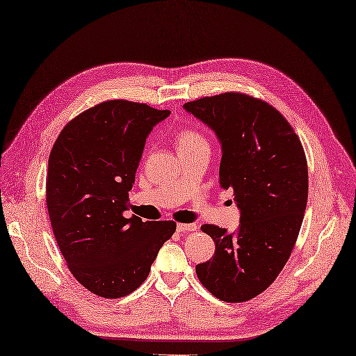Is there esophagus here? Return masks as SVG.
I'll return each mask as SVG.
<instances>
[{
    "mask_svg": "<svg viewBox=\"0 0 356 356\" xmlns=\"http://www.w3.org/2000/svg\"><path fill=\"white\" fill-rule=\"evenodd\" d=\"M177 231L184 234V232H191V231H197V225L195 224H178Z\"/></svg>",
    "mask_w": 356,
    "mask_h": 356,
    "instance_id": "esophagus-1",
    "label": "esophagus"
}]
</instances>
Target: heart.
I'll return each mask as SVG.
<instances>
[{
	"label": "heart",
	"mask_w": 356,
	"mask_h": 356,
	"mask_svg": "<svg viewBox=\"0 0 356 356\" xmlns=\"http://www.w3.org/2000/svg\"><path fill=\"white\" fill-rule=\"evenodd\" d=\"M207 145V140L204 138L203 134L197 129H184L179 132L178 136V150H188V149H195V147H202Z\"/></svg>",
	"instance_id": "b5f03b06"
}]
</instances>
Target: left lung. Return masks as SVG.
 I'll return each instance as SVG.
<instances>
[{
    "mask_svg": "<svg viewBox=\"0 0 356 356\" xmlns=\"http://www.w3.org/2000/svg\"><path fill=\"white\" fill-rule=\"evenodd\" d=\"M184 110L220 144L219 186L240 211L234 232L204 224L215 254L195 266L202 284L224 302L253 299L273 284L299 236L308 202V165L296 132L278 110L253 97L225 92Z\"/></svg>",
    "mask_w": 356,
    "mask_h": 356,
    "instance_id": "8db88e82",
    "label": "left lung"
}]
</instances>
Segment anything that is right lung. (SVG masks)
<instances>
[{"mask_svg": "<svg viewBox=\"0 0 356 356\" xmlns=\"http://www.w3.org/2000/svg\"><path fill=\"white\" fill-rule=\"evenodd\" d=\"M170 115L110 100L63 128L48 159L47 207L70 273L94 295L116 299L138 289L172 237V220L143 222L128 211L147 137Z\"/></svg>", "mask_w": 356, "mask_h": 356, "instance_id": "obj_1", "label": "right lung"}]
</instances>
